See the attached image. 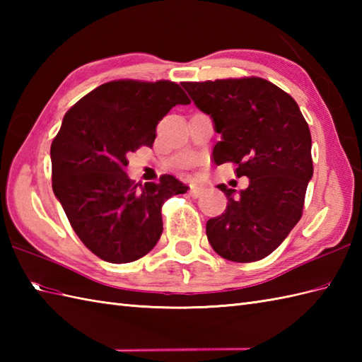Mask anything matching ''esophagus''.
I'll list each match as a JSON object with an SVG mask.
<instances>
[{"label":"esophagus","instance_id":"esophagus-1","mask_svg":"<svg viewBox=\"0 0 362 362\" xmlns=\"http://www.w3.org/2000/svg\"><path fill=\"white\" fill-rule=\"evenodd\" d=\"M205 188L204 187H199V185H189V194L193 197H201L204 194Z\"/></svg>","mask_w":362,"mask_h":362}]
</instances>
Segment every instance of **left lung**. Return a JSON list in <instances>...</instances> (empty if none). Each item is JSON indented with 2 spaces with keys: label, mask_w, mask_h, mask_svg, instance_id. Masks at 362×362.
I'll use <instances>...</instances> for the list:
<instances>
[{
  "label": "left lung",
  "mask_w": 362,
  "mask_h": 362,
  "mask_svg": "<svg viewBox=\"0 0 362 362\" xmlns=\"http://www.w3.org/2000/svg\"><path fill=\"white\" fill-rule=\"evenodd\" d=\"M182 87L221 134L214 161H232L238 177H249L240 194L218 185L228 202L221 216L206 222V238L226 259H263L302 218L313 177L308 122L286 91L255 76L182 82Z\"/></svg>",
  "instance_id": "8db88e82"
}]
</instances>
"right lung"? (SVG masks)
<instances>
[{
  "label": "right lung",
  "mask_w": 362,
  "mask_h": 362,
  "mask_svg": "<svg viewBox=\"0 0 362 362\" xmlns=\"http://www.w3.org/2000/svg\"><path fill=\"white\" fill-rule=\"evenodd\" d=\"M189 103L175 82L121 79L103 83L66 112L51 144L52 191L96 257L130 263L160 240L161 206L188 187L169 174L135 185L124 168L130 152L152 148L158 121Z\"/></svg>",
  "instance_id": "obj_1"
}]
</instances>
